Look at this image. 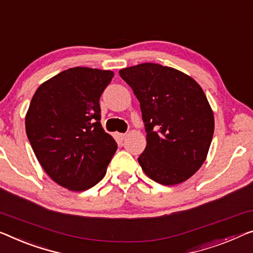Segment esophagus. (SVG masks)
Returning a JSON list of instances; mask_svg holds the SVG:
<instances>
[{"label":"esophagus","instance_id":"esophagus-1","mask_svg":"<svg viewBox=\"0 0 253 253\" xmlns=\"http://www.w3.org/2000/svg\"><path fill=\"white\" fill-rule=\"evenodd\" d=\"M116 136L118 137L120 141H123V139H125V137H126V134L125 133H117L116 134Z\"/></svg>","mask_w":253,"mask_h":253}]
</instances>
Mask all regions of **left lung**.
I'll list each match as a JSON object with an SVG mask.
<instances>
[{"mask_svg": "<svg viewBox=\"0 0 253 253\" xmlns=\"http://www.w3.org/2000/svg\"><path fill=\"white\" fill-rule=\"evenodd\" d=\"M142 111L146 146L138 163L163 185L190 178L205 163L214 120L208 100L193 78L170 67L141 63L119 71Z\"/></svg>", "mask_w": 253, "mask_h": 253, "instance_id": "left-lung-1", "label": "left lung"}]
</instances>
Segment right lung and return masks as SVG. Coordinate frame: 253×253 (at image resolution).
<instances>
[{"instance_id": "obj_1", "label": "right lung", "mask_w": 253, "mask_h": 253, "mask_svg": "<svg viewBox=\"0 0 253 253\" xmlns=\"http://www.w3.org/2000/svg\"><path fill=\"white\" fill-rule=\"evenodd\" d=\"M112 77L110 70L70 68L43 83L29 104L25 124L34 153L68 190L96 185L117 150L100 123V97Z\"/></svg>"}]
</instances>
